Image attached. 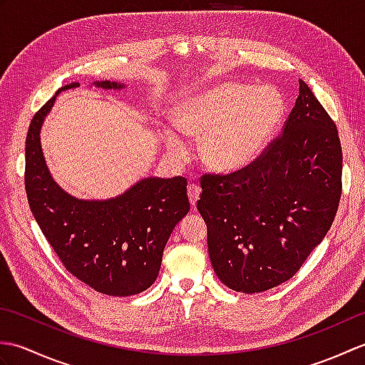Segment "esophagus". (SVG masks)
<instances>
[{"label": "esophagus", "instance_id": "34e87169", "mask_svg": "<svg viewBox=\"0 0 365 365\" xmlns=\"http://www.w3.org/2000/svg\"><path fill=\"white\" fill-rule=\"evenodd\" d=\"M200 197V188L197 187V185H188V199H190V204L195 207L197 204V200Z\"/></svg>", "mask_w": 365, "mask_h": 365}]
</instances>
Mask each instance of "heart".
Here are the masks:
<instances>
[{"mask_svg":"<svg viewBox=\"0 0 365 365\" xmlns=\"http://www.w3.org/2000/svg\"><path fill=\"white\" fill-rule=\"evenodd\" d=\"M285 115V100L271 86L221 81L185 97L174 108V123L185 135L204 138L200 153L216 173H237L257 160ZM166 150L177 160L187 145L173 130H163Z\"/></svg>","mask_w":365,"mask_h":365,"instance_id":"obj_1","label":"heart"}]
</instances>
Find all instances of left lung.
<instances>
[{"instance_id":"left-lung-1","label":"left lung","mask_w":365,"mask_h":365,"mask_svg":"<svg viewBox=\"0 0 365 365\" xmlns=\"http://www.w3.org/2000/svg\"><path fill=\"white\" fill-rule=\"evenodd\" d=\"M197 210L220 281L260 293L297 273L337 213L342 147L336 123L307 84L282 135L252 165L230 175H205Z\"/></svg>"}]
</instances>
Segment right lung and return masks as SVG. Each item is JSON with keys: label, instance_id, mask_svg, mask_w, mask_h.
Instances as JSON below:
<instances>
[{"label": "right lung", "instance_id": "1", "mask_svg": "<svg viewBox=\"0 0 365 365\" xmlns=\"http://www.w3.org/2000/svg\"><path fill=\"white\" fill-rule=\"evenodd\" d=\"M78 86L61 88L31 120L25 149L28 202L67 271L100 293L130 297L157 281L168 240L190 212L187 180L144 177L108 199H80L61 188L46 166L41 130L61 92ZM91 86L127 88L110 80Z\"/></svg>", "mask_w": 365, "mask_h": 365}]
</instances>
